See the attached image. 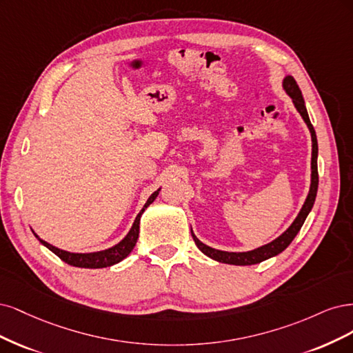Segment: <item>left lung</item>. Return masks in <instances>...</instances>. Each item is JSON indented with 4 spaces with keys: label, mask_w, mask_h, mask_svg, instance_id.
<instances>
[{
    "label": "left lung",
    "mask_w": 353,
    "mask_h": 353,
    "mask_svg": "<svg viewBox=\"0 0 353 353\" xmlns=\"http://www.w3.org/2000/svg\"><path fill=\"white\" fill-rule=\"evenodd\" d=\"M283 90L286 92L290 98L294 108L298 110V112L301 114V117L303 119V121L306 123V128L310 129L311 133V141H312V155H311V185H310V192L306 195V199L303 202V205L299 211V214L296 215V219L293 220V223L284 230L279 237H276L274 241H271L270 243H265L263 246H259L256 249H252V251H246V252H227V251H220V249H214L205 243H202L199 239L193 233V230L190 229L193 241H195L196 246L199 248V251L202 254H205L207 256H210L211 259L219 261V263L223 264H230V265H254V264H259L263 261L276 256L279 254H281L284 249H286L292 241L294 239L301 230V227L303 225L306 217L311 212L314 202L316 198V190H318V167H316V158H318V142H316V134L315 130L311 124L308 111H306L305 107V101L302 97L301 89L294 81L293 76H286L283 79L281 82Z\"/></svg>",
    "instance_id": "1"
}]
</instances>
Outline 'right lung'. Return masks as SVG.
Returning <instances> with one entry per match:
<instances>
[{
  "mask_svg": "<svg viewBox=\"0 0 353 353\" xmlns=\"http://www.w3.org/2000/svg\"><path fill=\"white\" fill-rule=\"evenodd\" d=\"M160 190H161V188L157 189L152 193V195L148 198V201L145 202V205L142 207L141 212L136 215V219H134V221L130 227V230L128 232V234L124 236L119 243H116L114 246H111L108 249H104V251L86 252V254L69 252V251H64V249L57 248V246H54L48 242H45L43 239H41L35 232H33V230L32 232L45 248H48L51 252H54L57 256L61 258L65 264L73 265V267H79V268H105V267H111L114 264H119L120 261H123L133 251V248H134L136 242H138V237H139V224H141L142 214L157 199Z\"/></svg>",
  "mask_w": 353,
  "mask_h": 353,
  "instance_id": "1",
  "label": "right lung"
}]
</instances>
